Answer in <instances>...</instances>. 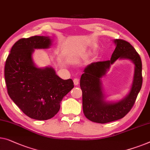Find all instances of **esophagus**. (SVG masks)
Returning <instances> with one entry per match:
<instances>
[{
    "instance_id": "34e87169",
    "label": "esophagus",
    "mask_w": 150,
    "mask_h": 150,
    "mask_svg": "<svg viewBox=\"0 0 150 150\" xmlns=\"http://www.w3.org/2000/svg\"><path fill=\"white\" fill-rule=\"evenodd\" d=\"M79 80L78 79H74V85H78V84H79Z\"/></svg>"
}]
</instances>
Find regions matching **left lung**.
Returning a JSON list of instances; mask_svg holds the SVG:
<instances>
[{
	"label": "left lung",
	"instance_id": "left-lung-1",
	"mask_svg": "<svg viewBox=\"0 0 150 150\" xmlns=\"http://www.w3.org/2000/svg\"><path fill=\"white\" fill-rule=\"evenodd\" d=\"M114 42L116 48L110 60L91 63L84 68L80 78L84 114L94 122L104 124L125 117L133 108L142 88V63L139 55L127 41L116 39ZM117 59H129L135 64L133 83L129 94L121 100L106 102L100 79Z\"/></svg>",
	"mask_w": 150,
	"mask_h": 150
}]
</instances>
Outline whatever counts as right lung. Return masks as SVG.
Listing matches in <instances>:
<instances>
[{
	"mask_svg": "<svg viewBox=\"0 0 150 150\" xmlns=\"http://www.w3.org/2000/svg\"><path fill=\"white\" fill-rule=\"evenodd\" d=\"M49 36H34L15 43L6 58L5 79L8 94L19 109L30 118L46 120L60 109L64 96L74 88L71 79L63 80L51 67L37 68L34 49H48Z\"/></svg>",
	"mask_w": 150,
	"mask_h": 150,
	"instance_id": "obj_1",
	"label": "right lung"
}]
</instances>
